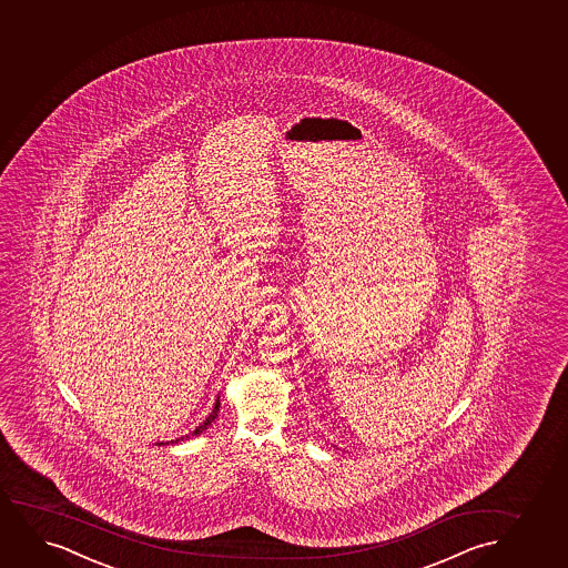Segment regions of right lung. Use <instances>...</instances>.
<instances>
[{
  "label": "right lung",
  "mask_w": 568,
  "mask_h": 568,
  "mask_svg": "<svg viewBox=\"0 0 568 568\" xmlns=\"http://www.w3.org/2000/svg\"><path fill=\"white\" fill-rule=\"evenodd\" d=\"M217 412H220V396H217L216 404H214V407H212L211 415L206 417V419L199 425V427L195 428V430H191L190 435L182 436V438H175V440L170 442H159V446H162V444H178V442L183 440H190L191 436H199L201 433H204L206 428L211 427L212 420L216 419Z\"/></svg>",
  "instance_id": "add662e5"
}]
</instances>
